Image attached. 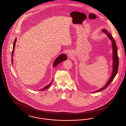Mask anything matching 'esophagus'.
I'll return each mask as SVG.
<instances>
[{
	"label": "esophagus",
	"mask_w": 126,
	"mask_h": 126,
	"mask_svg": "<svg viewBox=\"0 0 126 126\" xmlns=\"http://www.w3.org/2000/svg\"><path fill=\"white\" fill-rule=\"evenodd\" d=\"M67 55L69 56V57H71V56H72V54H71V53H70V52L68 53Z\"/></svg>",
	"instance_id": "obj_1"
}]
</instances>
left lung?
I'll use <instances>...</instances> for the list:
<instances>
[{
    "mask_svg": "<svg viewBox=\"0 0 126 126\" xmlns=\"http://www.w3.org/2000/svg\"><path fill=\"white\" fill-rule=\"evenodd\" d=\"M102 32L106 33L109 39L111 41L112 44V49H113V69H112L113 71H112V74H111L110 78L109 79L108 82H107L106 84L105 85V86L104 87H102V88L97 90L96 91L94 92V93L101 91L102 90L108 87V86L109 85V84L111 83V82L113 80L114 78L115 77V76L118 72V67H119V58H118V51H117L118 49H117V46H116L115 42L114 41V39L113 38L111 34H110V33H109L107 30H106V29H102Z\"/></svg>",
    "mask_w": 126,
    "mask_h": 126,
    "instance_id": "left-lung-1",
    "label": "left lung"
}]
</instances>
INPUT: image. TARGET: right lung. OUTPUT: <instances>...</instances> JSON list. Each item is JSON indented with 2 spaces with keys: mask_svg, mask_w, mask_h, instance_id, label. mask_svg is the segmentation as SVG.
I'll use <instances>...</instances> for the list:
<instances>
[{
  "mask_svg": "<svg viewBox=\"0 0 126 126\" xmlns=\"http://www.w3.org/2000/svg\"><path fill=\"white\" fill-rule=\"evenodd\" d=\"M16 38L15 39V41H14V44H13V50H12V64H13V54H14V49H15V45H16ZM67 60V57L66 56V54H62L60 55L54 61V63H53V66L54 67L56 66H58L59 64H60V63L64 60ZM52 81H52V82L49 84H48V85L45 86L43 89H42V91H44L45 90H46V89L48 88L50 85L52 83Z\"/></svg>",
  "mask_w": 126,
  "mask_h": 126,
  "instance_id": "obj_1",
  "label": "right lung"
}]
</instances>
